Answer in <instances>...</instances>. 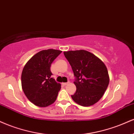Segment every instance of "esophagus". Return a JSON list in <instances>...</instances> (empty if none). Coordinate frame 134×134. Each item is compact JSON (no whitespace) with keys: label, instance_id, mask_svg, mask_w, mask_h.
Returning a JSON list of instances; mask_svg holds the SVG:
<instances>
[{"label":"esophagus","instance_id":"34e87169","mask_svg":"<svg viewBox=\"0 0 134 134\" xmlns=\"http://www.w3.org/2000/svg\"><path fill=\"white\" fill-rule=\"evenodd\" d=\"M69 84V82H64V83H62V85L64 86H65L68 85Z\"/></svg>","mask_w":134,"mask_h":134}]
</instances>
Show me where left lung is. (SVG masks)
Listing matches in <instances>:
<instances>
[{"label":"left lung","mask_w":134,"mask_h":134,"mask_svg":"<svg viewBox=\"0 0 134 134\" xmlns=\"http://www.w3.org/2000/svg\"><path fill=\"white\" fill-rule=\"evenodd\" d=\"M76 77V91L71 97L82 107L96 103L103 96L110 82L105 64L98 57L84 50L64 52Z\"/></svg>","instance_id":"8db88e82"}]
</instances>
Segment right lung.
Masks as SVG:
<instances>
[{"mask_svg": "<svg viewBox=\"0 0 134 134\" xmlns=\"http://www.w3.org/2000/svg\"><path fill=\"white\" fill-rule=\"evenodd\" d=\"M61 50L48 49L38 52L27 61L23 69L21 86L31 102L39 107L53 104L57 98L61 84L52 77L50 67Z\"/></svg>", "mask_w": 134, "mask_h": 134, "instance_id": "right-lung-1", "label": "right lung"}]
</instances>
